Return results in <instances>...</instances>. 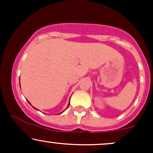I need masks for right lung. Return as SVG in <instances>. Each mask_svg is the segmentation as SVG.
Masks as SVG:
<instances>
[{
    "instance_id": "obj_1",
    "label": "right lung",
    "mask_w": 153,
    "mask_h": 153,
    "mask_svg": "<svg viewBox=\"0 0 153 153\" xmlns=\"http://www.w3.org/2000/svg\"><path fill=\"white\" fill-rule=\"evenodd\" d=\"M69 105H70V103H69V104H68V106H69ZM35 109H36V108H35ZM60 114H61V113H60Z\"/></svg>"
}]
</instances>
